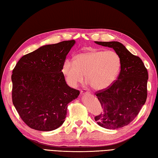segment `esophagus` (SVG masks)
I'll use <instances>...</instances> for the list:
<instances>
[{"mask_svg": "<svg viewBox=\"0 0 158 158\" xmlns=\"http://www.w3.org/2000/svg\"><path fill=\"white\" fill-rule=\"evenodd\" d=\"M81 94H89V92L86 89H83L81 90Z\"/></svg>", "mask_w": 158, "mask_h": 158, "instance_id": "obj_1", "label": "esophagus"}]
</instances>
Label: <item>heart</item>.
Wrapping results in <instances>:
<instances>
[{"label":"heart","instance_id":"b5f03b06","mask_svg":"<svg viewBox=\"0 0 158 158\" xmlns=\"http://www.w3.org/2000/svg\"><path fill=\"white\" fill-rule=\"evenodd\" d=\"M122 68V60L117 52L89 49L66 60L62 71L68 84L75 88L84 79L95 90L105 89L116 81Z\"/></svg>","mask_w":158,"mask_h":158}]
</instances>
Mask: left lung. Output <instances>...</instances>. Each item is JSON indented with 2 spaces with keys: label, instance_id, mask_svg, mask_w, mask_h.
I'll list each match as a JSON object with an SVG mask.
<instances>
[{
  "label": "left lung",
  "instance_id": "8db88e82",
  "mask_svg": "<svg viewBox=\"0 0 158 158\" xmlns=\"http://www.w3.org/2000/svg\"><path fill=\"white\" fill-rule=\"evenodd\" d=\"M95 43L113 48L122 60L117 79L109 88L95 93L102 108V111L94 117L95 121L105 128L117 129L132 122L145 105L148 72L142 60L121 43Z\"/></svg>",
  "mask_w": 158,
  "mask_h": 158
}]
</instances>
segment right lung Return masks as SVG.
I'll use <instances>...</instances> for the list:
<instances>
[{
  "label": "right lung",
  "mask_w": 158,
  "mask_h": 158,
  "mask_svg": "<svg viewBox=\"0 0 158 158\" xmlns=\"http://www.w3.org/2000/svg\"><path fill=\"white\" fill-rule=\"evenodd\" d=\"M75 40L44 45L22 56L13 70L12 102L32 129L51 131L64 122L68 104L79 95L62 72Z\"/></svg>",
  "instance_id": "obj_1"
}]
</instances>
